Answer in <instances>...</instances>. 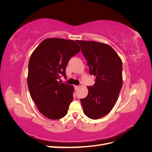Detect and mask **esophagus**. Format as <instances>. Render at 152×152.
<instances>
[{
    "label": "esophagus",
    "instance_id": "34e87169",
    "mask_svg": "<svg viewBox=\"0 0 152 152\" xmlns=\"http://www.w3.org/2000/svg\"><path fill=\"white\" fill-rule=\"evenodd\" d=\"M79 88V86H75V91H77Z\"/></svg>",
    "mask_w": 152,
    "mask_h": 152
}]
</instances>
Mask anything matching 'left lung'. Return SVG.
<instances>
[{
    "label": "left lung",
    "instance_id": "left-lung-1",
    "mask_svg": "<svg viewBox=\"0 0 152 152\" xmlns=\"http://www.w3.org/2000/svg\"><path fill=\"white\" fill-rule=\"evenodd\" d=\"M87 61L89 73L96 79L93 87H87L88 94L80 99L87 117L96 120L113 108L122 86L121 58L109 45L95 41L77 40Z\"/></svg>",
    "mask_w": 152,
    "mask_h": 152
}]
</instances>
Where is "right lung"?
Segmentation results:
<instances>
[{"mask_svg": "<svg viewBox=\"0 0 152 152\" xmlns=\"http://www.w3.org/2000/svg\"><path fill=\"white\" fill-rule=\"evenodd\" d=\"M80 48L74 40L45 39L31 54L27 84L31 98L43 115L51 120L65 117L73 101L74 87L59 82L66 66Z\"/></svg>", "mask_w": 152, "mask_h": 152, "instance_id": "obj_1", "label": "right lung"}]
</instances>
